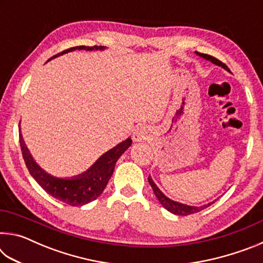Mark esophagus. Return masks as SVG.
I'll return each mask as SVG.
<instances>
[{
	"label": "esophagus",
	"mask_w": 263,
	"mask_h": 263,
	"mask_svg": "<svg viewBox=\"0 0 263 263\" xmlns=\"http://www.w3.org/2000/svg\"><path fill=\"white\" fill-rule=\"evenodd\" d=\"M135 139L136 140H138V141H140L141 139H142V136L140 135V133H137V135H136V138H135Z\"/></svg>",
	"instance_id": "34e87169"
}]
</instances>
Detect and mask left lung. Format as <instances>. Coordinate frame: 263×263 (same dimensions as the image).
<instances>
[{
  "instance_id": "1",
  "label": "left lung",
  "mask_w": 263,
  "mask_h": 263,
  "mask_svg": "<svg viewBox=\"0 0 263 263\" xmlns=\"http://www.w3.org/2000/svg\"><path fill=\"white\" fill-rule=\"evenodd\" d=\"M195 53H196V54H197V55L201 57V58H204V59L211 61L212 64H215V65H217V66H220V67H222L224 69L229 70L228 66H226L225 64H222V62H221L220 60L216 59L215 57H211V55H209V54H203V53H199V52H195ZM229 72H230V70H229ZM148 182H149V184H151V186H152V189H153V191H154L155 197H157L158 201H159L160 203H161V205H162L164 209H166V210H168L169 212L174 213V215H177V216H188V215H193V213H196V212H199V211L204 210V209L208 208V206H210L211 204H213V203L216 202V201H213V202H210V203L205 204V205H201V206L186 205V204H182V203H179V202L172 201L171 198H168L167 196H164V195L162 194V191L160 190V189L158 188V186H157V184L154 183V181L152 180V177H151V176H148Z\"/></svg>"
}]
</instances>
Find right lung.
<instances>
[{"mask_svg":"<svg viewBox=\"0 0 263 263\" xmlns=\"http://www.w3.org/2000/svg\"><path fill=\"white\" fill-rule=\"evenodd\" d=\"M104 46H77L68 48L64 52L59 53L52 57L53 58L62 55L64 53H68L75 50H104ZM20 144L22 154L25 161L26 167L29 169L31 176L37 181V183L46 191L48 195L54 197L59 201L64 202L72 206H81L89 202L95 201L99 196L103 193L106 184L110 180V177L114 174L115 164L117 162L119 157L130 147L132 144L131 138H127L126 140L119 142L114 148L109 149L103 155H101L99 160L92 164V166L83 172L82 174L78 176L70 177V179H60V177L52 176L38 166V163L34 161L32 155H31L29 148L26 147L23 136L20 133Z\"/></svg>","mask_w":263,"mask_h":263,"instance_id":"obj_1","label":"right lung"}]
</instances>
